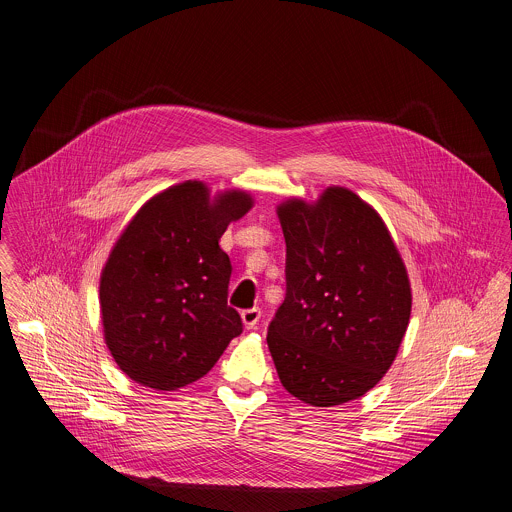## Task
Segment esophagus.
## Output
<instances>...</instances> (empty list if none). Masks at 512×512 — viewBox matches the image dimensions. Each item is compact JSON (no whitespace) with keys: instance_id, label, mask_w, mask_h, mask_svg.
Segmentation results:
<instances>
[{"instance_id":"esophagus-1","label":"esophagus","mask_w":512,"mask_h":512,"mask_svg":"<svg viewBox=\"0 0 512 512\" xmlns=\"http://www.w3.org/2000/svg\"><path fill=\"white\" fill-rule=\"evenodd\" d=\"M259 318H261V310L259 308H249V310L241 312V322H243V326L247 330H253L259 324Z\"/></svg>"}]
</instances>
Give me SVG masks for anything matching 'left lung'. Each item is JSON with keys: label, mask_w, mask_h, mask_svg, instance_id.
<instances>
[{"label": "left lung", "mask_w": 512, "mask_h": 512, "mask_svg": "<svg viewBox=\"0 0 512 512\" xmlns=\"http://www.w3.org/2000/svg\"><path fill=\"white\" fill-rule=\"evenodd\" d=\"M286 241V296L267 343L279 379L310 406L363 397L391 369L412 292L383 218L343 186L316 202L277 206Z\"/></svg>", "instance_id": "obj_1"}]
</instances>
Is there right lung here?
<instances>
[{
  "instance_id": "add662e5",
  "label": "right lung",
  "mask_w": 512,
  "mask_h": 512,
  "mask_svg": "<svg viewBox=\"0 0 512 512\" xmlns=\"http://www.w3.org/2000/svg\"><path fill=\"white\" fill-rule=\"evenodd\" d=\"M251 208L245 190L210 196L204 182L186 180L147 200L121 231L102 269L100 312L106 345L131 381L186 387L241 334L220 237Z\"/></svg>"
}]
</instances>
